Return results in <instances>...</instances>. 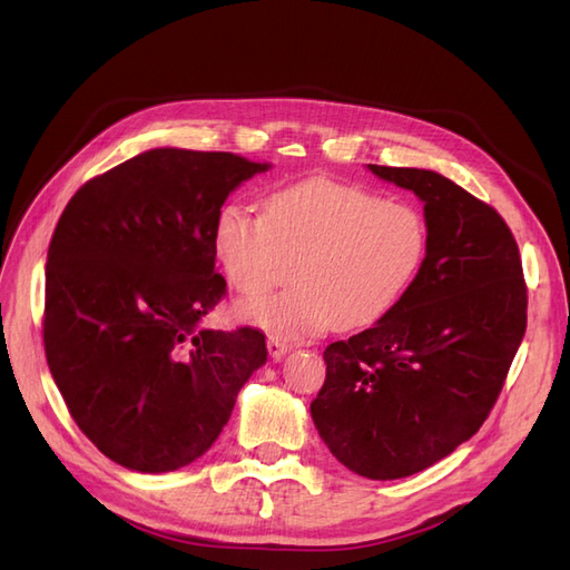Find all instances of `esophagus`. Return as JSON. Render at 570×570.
<instances>
[{"instance_id":"34e87169","label":"esophagus","mask_w":570,"mask_h":570,"mask_svg":"<svg viewBox=\"0 0 570 570\" xmlns=\"http://www.w3.org/2000/svg\"><path fill=\"white\" fill-rule=\"evenodd\" d=\"M266 347H268V354H271L273 358H281V356H285V354L289 352V344H287L285 340L273 337V335L266 340Z\"/></svg>"}]
</instances>
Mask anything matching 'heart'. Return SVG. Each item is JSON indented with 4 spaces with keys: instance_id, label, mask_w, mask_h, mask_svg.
<instances>
[{
    "instance_id": "heart-1",
    "label": "heart",
    "mask_w": 570,
    "mask_h": 570,
    "mask_svg": "<svg viewBox=\"0 0 570 570\" xmlns=\"http://www.w3.org/2000/svg\"><path fill=\"white\" fill-rule=\"evenodd\" d=\"M428 243L413 204L327 178L275 189L266 214L228 202L214 220V252L237 292L264 295L295 271L299 283L239 308L285 340L383 321L419 278Z\"/></svg>"
}]
</instances>
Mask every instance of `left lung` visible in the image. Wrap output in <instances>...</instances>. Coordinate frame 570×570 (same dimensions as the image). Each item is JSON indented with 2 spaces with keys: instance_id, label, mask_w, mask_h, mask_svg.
Listing matches in <instances>:
<instances>
[{
  "instance_id": "1",
  "label": "left lung",
  "mask_w": 570,
  "mask_h": 570,
  "mask_svg": "<svg viewBox=\"0 0 570 570\" xmlns=\"http://www.w3.org/2000/svg\"><path fill=\"white\" fill-rule=\"evenodd\" d=\"M368 168L423 202L428 256L383 321L327 344L312 419L350 471L396 480L485 423L525 335L528 287L519 245L490 204L435 170Z\"/></svg>"
}]
</instances>
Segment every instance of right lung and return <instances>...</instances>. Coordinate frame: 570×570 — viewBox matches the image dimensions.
Listing matches in <instances>:
<instances>
[{
    "label": "right lung",
    "mask_w": 570,
    "mask_h": 570,
    "mask_svg": "<svg viewBox=\"0 0 570 570\" xmlns=\"http://www.w3.org/2000/svg\"><path fill=\"white\" fill-rule=\"evenodd\" d=\"M268 168L230 151L149 149L85 183L57 223L47 364L78 428L130 471L199 459L266 364L262 331H209L202 318L226 297L216 214Z\"/></svg>",
    "instance_id": "obj_1"
}]
</instances>
